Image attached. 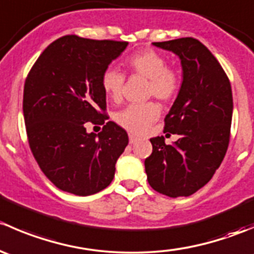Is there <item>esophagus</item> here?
Masks as SVG:
<instances>
[{
    "label": "esophagus",
    "instance_id": "34e87169",
    "mask_svg": "<svg viewBox=\"0 0 254 254\" xmlns=\"http://www.w3.org/2000/svg\"><path fill=\"white\" fill-rule=\"evenodd\" d=\"M137 141V137L134 136V135H129V142L130 143H135Z\"/></svg>",
    "mask_w": 254,
    "mask_h": 254
}]
</instances>
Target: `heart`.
Masks as SVG:
<instances>
[{"label": "heart", "instance_id": "obj_1", "mask_svg": "<svg viewBox=\"0 0 254 254\" xmlns=\"http://www.w3.org/2000/svg\"><path fill=\"white\" fill-rule=\"evenodd\" d=\"M130 75L147 78L146 97H155L163 103H171L177 98L183 86V76L178 68L167 65V59L152 49H143L131 54L124 60ZM125 75L114 67H107L101 75V86L112 102H119L123 97ZM161 108L156 102L130 104L115 113L114 120L120 127L135 135H142L160 118Z\"/></svg>", "mask_w": 254, "mask_h": 254}]
</instances>
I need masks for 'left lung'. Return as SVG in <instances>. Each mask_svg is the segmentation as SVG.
I'll return each mask as SVG.
<instances>
[{
	"mask_svg": "<svg viewBox=\"0 0 254 254\" xmlns=\"http://www.w3.org/2000/svg\"><path fill=\"white\" fill-rule=\"evenodd\" d=\"M181 59L183 86L165 118V130L179 135L173 145L163 136L150 139L145 160L150 186L171 198L189 196L204 187L220 167L231 135V83L219 61L194 38L153 43Z\"/></svg>",
	"mask_w": 254,
	"mask_h": 254,
	"instance_id": "left-lung-1",
	"label": "left lung"
}]
</instances>
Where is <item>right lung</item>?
Masks as SVG:
<instances>
[{
	"mask_svg": "<svg viewBox=\"0 0 254 254\" xmlns=\"http://www.w3.org/2000/svg\"><path fill=\"white\" fill-rule=\"evenodd\" d=\"M127 42L65 35L40 54L23 92L28 142L47 178L75 195H91L111 184L129 137L108 122L101 75ZM87 122L103 125L87 134Z\"/></svg>",
	"mask_w": 254,
	"mask_h": 254,
	"instance_id": "right-lung-1",
	"label": "right lung"
}]
</instances>
